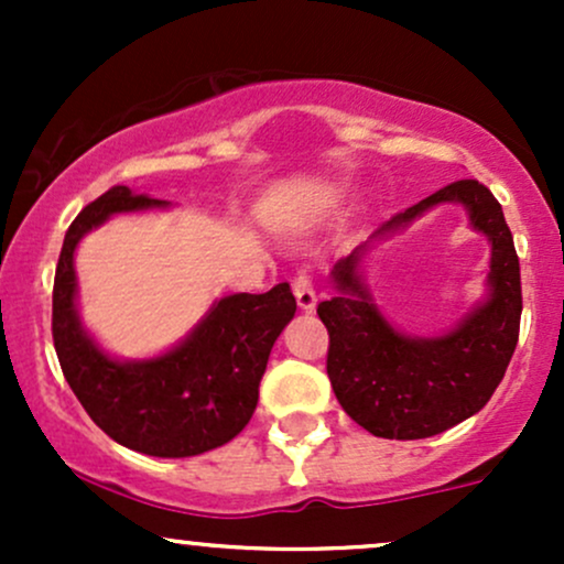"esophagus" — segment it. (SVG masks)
I'll use <instances>...</instances> for the list:
<instances>
[{
    "mask_svg": "<svg viewBox=\"0 0 564 564\" xmlns=\"http://www.w3.org/2000/svg\"><path fill=\"white\" fill-rule=\"evenodd\" d=\"M291 286H294V296H296V302H300L302 310H313L315 307V300H318V296H315L313 273H310L307 268L296 270L294 283H291Z\"/></svg>",
    "mask_w": 564,
    "mask_h": 564,
    "instance_id": "1",
    "label": "esophagus"
}]
</instances>
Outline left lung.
I'll use <instances>...</instances> for the list:
<instances>
[{
    "instance_id": "left-lung-1",
    "label": "left lung",
    "mask_w": 564,
    "mask_h": 564,
    "mask_svg": "<svg viewBox=\"0 0 564 564\" xmlns=\"http://www.w3.org/2000/svg\"><path fill=\"white\" fill-rule=\"evenodd\" d=\"M458 200L494 243L490 300L437 339L398 334L368 300L355 249L334 268L339 294L318 304L328 332L326 371L347 416L387 440H422L451 430L488 403L520 339L522 283L501 204L477 180H456L387 219L373 236L403 228L430 206Z\"/></svg>"
}]
</instances>
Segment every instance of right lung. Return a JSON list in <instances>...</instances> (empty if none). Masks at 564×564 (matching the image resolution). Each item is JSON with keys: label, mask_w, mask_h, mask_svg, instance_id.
<instances>
[{"label": "right lung", "mask_w": 564, "mask_h": 564, "mask_svg": "<svg viewBox=\"0 0 564 564\" xmlns=\"http://www.w3.org/2000/svg\"><path fill=\"white\" fill-rule=\"evenodd\" d=\"M164 206L116 185L79 212L63 241L53 286V341L63 377L89 419L124 448L185 458L230 443L249 424L278 334L294 318L289 283L264 294H232L172 352L145 364H116L76 318L74 249L113 212Z\"/></svg>", "instance_id": "right-lung-1"}]
</instances>
